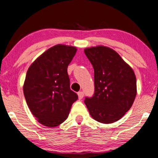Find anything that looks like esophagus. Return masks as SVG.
I'll list each match as a JSON object with an SVG mask.
<instances>
[{"instance_id":"34e87169","label":"esophagus","mask_w":158,"mask_h":158,"mask_svg":"<svg viewBox=\"0 0 158 158\" xmlns=\"http://www.w3.org/2000/svg\"><path fill=\"white\" fill-rule=\"evenodd\" d=\"M77 95H78V98L80 100L82 99L83 98H84V92L83 91H79L78 93H77Z\"/></svg>"}]
</instances>
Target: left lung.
I'll use <instances>...</instances> for the list:
<instances>
[{"label": "left lung", "instance_id": "left-lung-1", "mask_svg": "<svg viewBox=\"0 0 158 158\" xmlns=\"http://www.w3.org/2000/svg\"><path fill=\"white\" fill-rule=\"evenodd\" d=\"M84 53L94 70V94L86 98L90 116L100 123L110 124L121 119L131 107L137 94L134 71L113 49L87 48Z\"/></svg>", "mask_w": 158, "mask_h": 158}]
</instances>
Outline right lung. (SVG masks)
Returning <instances> with one entry per match:
<instances>
[{
  "label": "right lung",
  "mask_w": 158,
  "mask_h": 158,
  "mask_svg": "<svg viewBox=\"0 0 158 158\" xmlns=\"http://www.w3.org/2000/svg\"><path fill=\"white\" fill-rule=\"evenodd\" d=\"M76 52L75 47L55 45L39 56L27 72L23 87L26 102L37 121L48 127L62 124L78 98L70 88L68 74Z\"/></svg>",
  "instance_id": "right-lung-1"
}]
</instances>
